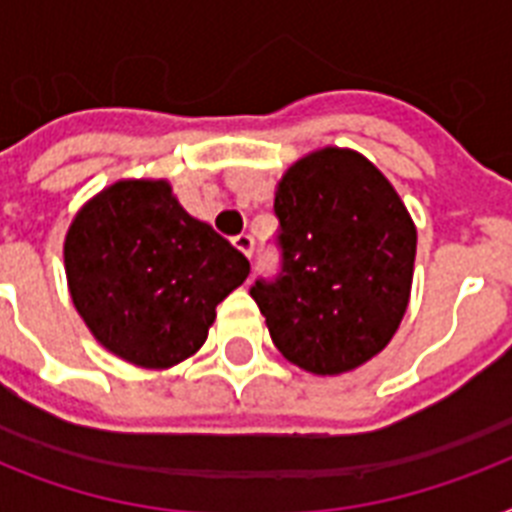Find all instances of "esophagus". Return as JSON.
Wrapping results in <instances>:
<instances>
[{
  "label": "esophagus",
  "instance_id": "1",
  "mask_svg": "<svg viewBox=\"0 0 512 512\" xmlns=\"http://www.w3.org/2000/svg\"><path fill=\"white\" fill-rule=\"evenodd\" d=\"M233 247L239 249L244 257H252V252H255V239L249 233H239V236H233Z\"/></svg>",
  "mask_w": 512,
  "mask_h": 512
}]
</instances>
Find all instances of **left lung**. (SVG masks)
<instances>
[{"mask_svg": "<svg viewBox=\"0 0 512 512\" xmlns=\"http://www.w3.org/2000/svg\"><path fill=\"white\" fill-rule=\"evenodd\" d=\"M281 268L249 289L281 356L313 374H342L377 356L404 319L417 228L369 159L321 148L284 172Z\"/></svg>", "mask_w": 512, "mask_h": 512, "instance_id": "left-lung-1", "label": "left lung"}]
</instances>
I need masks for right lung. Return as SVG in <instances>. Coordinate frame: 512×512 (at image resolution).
Wrapping results in <instances>:
<instances>
[{"label":"right lung","mask_w":512,"mask_h":512,"mask_svg":"<svg viewBox=\"0 0 512 512\" xmlns=\"http://www.w3.org/2000/svg\"><path fill=\"white\" fill-rule=\"evenodd\" d=\"M68 292L95 340L143 369L204 345L249 260L180 207L167 180H119L84 204L63 244Z\"/></svg>","instance_id":"1"}]
</instances>
